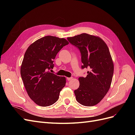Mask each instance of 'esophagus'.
<instances>
[{
	"mask_svg": "<svg viewBox=\"0 0 135 135\" xmlns=\"http://www.w3.org/2000/svg\"><path fill=\"white\" fill-rule=\"evenodd\" d=\"M67 79L68 81H70L73 79V77H70V78H67Z\"/></svg>",
	"mask_w": 135,
	"mask_h": 135,
	"instance_id": "34e87169",
	"label": "esophagus"
}]
</instances>
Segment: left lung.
Masks as SVG:
<instances>
[{"label":"left lung","mask_w":135,"mask_h":135,"mask_svg":"<svg viewBox=\"0 0 135 135\" xmlns=\"http://www.w3.org/2000/svg\"><path fill=\"white\" fill-rule=\"evenodd\" d=\"M79 49L81 69L88 68L86 77H79V87L74 91L81 105L92 107L102 100L112 83L114 65L107 44L100 38L83 33L67 38Z\"/></svg>","instance_id":"left-lung-1"}]
</instances>
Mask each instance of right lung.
Masks as SVG:
<instances>
[{
  "label": "right lung",
  "mask_w": 135,
  "mask_h": 135,
  "mask_svg": "<svg viewBox=\"0 0 135 135\" xmlns=\"http://www.w3.org/2000/svg\"><path fill=\"white\" fill-rule=\"evenodd\" d=\"M69 42L64 38L46 36L31 44L23 57L21 75L28 96L35 104L48 107L58 100L66 78L49 71L57 53Z\"/></svg>",
  "instance_id": "obj_1"
}]
</instances>
